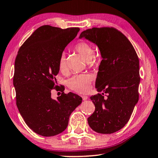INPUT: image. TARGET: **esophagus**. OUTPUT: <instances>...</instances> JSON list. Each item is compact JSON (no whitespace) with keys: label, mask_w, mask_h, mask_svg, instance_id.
I'll return each mask as SVG.
<instances>
[{"label":"esophagus","mask_w":158,"mask_h":158,"mask_svg":"<svg viewBox=\"0 0 158 158\" xmlns=\"http://www.w3.org/2000/svg\"><path fill=\"white\" fill-rule=\"evenodd\" d=\"M82 99H83L84 101H85V100H87L89 98L87 97V96H86V95H82Z\"/></svg>","instance_id":"34e87169"}]
</instances>
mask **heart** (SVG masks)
I'll return each mask as SVG.
<instances>
[{
	"instance_id": "1",
	"label": "heart",
	"mask_w": 158,
	"mask_h": 158,
	"mask_svg": "<svg viewBox=\"0 0 158 158\" xmlns=\"http://www.w3.org/2000/svg\"><path fill=\"white\" fill-rule=\"evenodd\" d=\"M74 49L81 55L86 61H90L93 56V48L90 44L85 41H80L76 44ZM59 67L61 72L66 70V57L65 54H61L59 60ZM93 78L91 75L82 73L72 76L67 81L69 87L79 93H86L91 89V85Z\"/></svg>"
}]
</instances>
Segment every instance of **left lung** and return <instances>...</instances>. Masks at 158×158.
<instances>
[{
    "mask_svg": "<svg viewBox=\"0 0 158 158\" xmlns=\"http://www.w3.org/2000/svg\"><path fill=\"white\" fill-rule=\"evenodd\" d=\"M80 39L96 44L102 60L99 66L95 88L100 93L91 99L95 110L88 118L93 130L112 134L120 130L130 120L138 101L139 59L128 39L112 27L92 28L82 32Z\"/></svg>",
    "mask_w": 158,
    "mask_h": 158,
    "instance_id": "left-lung-1",
    "label": "left lung"
}]
</instances>
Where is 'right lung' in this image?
<instances>
[{
    "mask_svg": "<svg viewBox=\"0 0 158 158\" xmlns=\"http://www.w3.org/2000/svg\"><path fill=\"white\" fill-rule=\"evenodd\" d=\"M79 31L76 27L41 26L24 41L16 56V105L25 123L41 136L63 132L72 112L82 103V98L73 93L63 92L56 99L51 98L52 90H60L55 85L59 58Z\"/></svg>",
    "mask_w": 158,
    "mask_h": 158,
    "instance_id": "1",
    "label": "right lung"
}]
</instances>
